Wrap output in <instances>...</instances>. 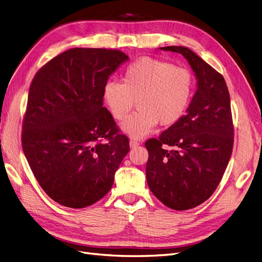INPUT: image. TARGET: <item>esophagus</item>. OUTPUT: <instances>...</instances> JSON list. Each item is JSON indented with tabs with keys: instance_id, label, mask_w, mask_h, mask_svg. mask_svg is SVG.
Wrapping results in <instances>:
<instances>
[{
	"instance_id": "obj_1",
	"label": "esophagus",
	"mask_w": 262,
	"mask_h": 262,
	"mask_svg": "<svg viewBox=\"0 0 262 262\" xmlns=\"http://www.w3.org/2000/svg\"><path fill=\"white\" fill-rule=\"evenodd\" d=\"M129 144H130V147L131 148H133V147H137V146H139L140 145V142H138V141H136V140H130V142H129Z\"/></svg>"
}]
</instances>
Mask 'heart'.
<instances>
[{"label": "heart", "mask_w": 262, "mask_h": 262, "mask_svg": "<svg viewBox=\"0 0 262 262\" xmlns=\"http://www.w3.org/2000/svg\"><path fill=\"white\" fill-rule=\"evenodd\" d=\"M194 87V75L189 69L142 57L126 67L121 82L105 84L102 97L118 121L128 117L137 99L139 109L122 123V130L133 139H142L157 122L164 128L179 122L191 104Z\"/></svg>", "instance_id": "obj_1"}]
</instances>
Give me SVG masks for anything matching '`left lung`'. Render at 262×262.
Masks as SVG:
<instances>
[{"mask_svg":"<svg viewBox=\"0 0 262 262\" xmlns=\"http://www.w3.org/2000/svg\"><path fill=\"white\" fill-rule=\"evenodd\" d=\"M184 55L196 77V92L185 117L158 139L145 142L150 191L172 210L198 207L215 191L232 155L234 125L224 77L186 47H164ZM173 147L170 151L162 146Z\"/></svg>","mask_w":262,"mask_h":262,"instance_id":"8db88e82","label":"left lung"}]
</instances>
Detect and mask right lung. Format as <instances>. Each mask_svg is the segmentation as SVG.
I'll return each instance as SVG.
<instances>
[{"label":"right lung","mask_w":262,"mask_h":262,"mask_svg":"<svg viewBox=\"0 0 262 262\" xmlns=\"http://www.w3.org/2000/svg\"><path fill=\"white\" fill-rule=\"evenodd\" d=\"M128 59L120 50L73 48L33 78L21 146L38 184L61 205L82 209L104 198L129 152L102 106L107 80Z\"/></svg>","instance_id":"right-lung-1"}]
</instances>
